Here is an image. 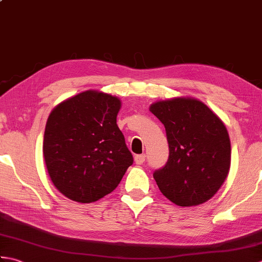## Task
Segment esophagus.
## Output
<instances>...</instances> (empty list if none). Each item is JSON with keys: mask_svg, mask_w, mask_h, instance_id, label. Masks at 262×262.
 Segmentation results:
<instances>
[{"mask_svg": "<svg viewBox=\"0 0 262 262\" xmlns=\"http://www.w3.org/2000/svg\"><path fill=\"white\" fill-rule=\"evenodd\" d=\"M144 161H145V155H144V154L136 155V157H135V163H136L137 165L143 164Z\"/></svg>", "mask_w": 262, "mask_h": 262, "instance_id": "1", "label": "esophagus"}]
</instances>
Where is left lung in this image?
<instances>
[{"instance_id":"1","label":"left lung","mask_w":262,"mask_h":262,"mask_svg":"<svg viewBox=\"0 0 262 262\" xmlns=\"http://www.w3.org/2000/svg\"><path fill=\"white\" fill-rule=\"evenodd\" d=\"M165 127L169 159L153 177L164 196L181 207L202 205L219 191L231 165L229 133L217 115L193 98L149 107Z\"/></svg>"}]
</instances>
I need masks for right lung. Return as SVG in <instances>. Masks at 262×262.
<instances>
[{"label": "right lung", "instance_id": "obj_1", "mask_svg": "<svg viewBox=\"0 0 262 262\" xmlns=\"http://www.w3.org/2000/svg\"><path fill=\"white\" fill-rule=\"evenodd\" d=\"M121 102L88 90L60 102L47 119L42 152L60 193L77 203L97 202L114 191L133 155L117 126Z\"/></svg>", "mask_w": 262, "mask_h": 262}]
</instances>
